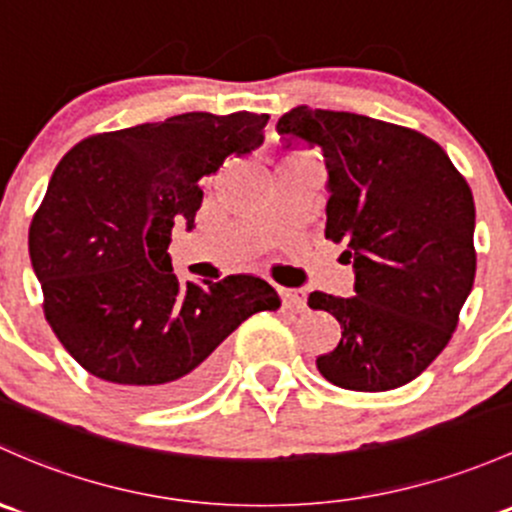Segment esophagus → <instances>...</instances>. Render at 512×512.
<instances>
[{"label": "esophagus", "mask_w": 512, "mask_h": 512, "mask_svg": "<svg viewBox=\"0 0 512 512\" xmlns=\"http://www.w3.org/2000/svg\"><path fill=\"white\" fill-rule=\"evenodd\" d=\"M279 297H282L284 306H294V309H306V294L301 289L279 287Z\"/></svg>", "instance_id": "34e87169"}]
</instances>
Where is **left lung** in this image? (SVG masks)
<instances>
[{"label":"left lung","instance_id":"obj_1","mask_svg":"<svg viewBox=\"0 0 512 512\" xmlns=\"http://www.w3.org/2000/svg\"><path fill=\"white\" fill-rule=\"evenodd\" d=\"M284 149L319 147L326 238L346 242L353 297L311 292L341 324L316 358L328 383L355 392L407 385L444 351L476 277L471 188L437 142L353 112L297 105L277 122Z\"/></svg>","mask_w":512,"mask_h":512}]
</instances>
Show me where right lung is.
Masks as SVG:
<instances>
[{"mask_svg": "<svg viewBox=\"0 0 512 512\" xmlns=\"http://www.w3.org/2000/svg\"><path fill=\"white\" fill-rule=\"evenodd\" d=\"M270 115L184 112L93 134L48 181L29 228L43 311L58 341L134 405H174L206 390L223 341L257 311L279 309L270 282L230 274L186 282L169 255L174 220L201 208L198 181L265 142Z\"/></svg>", "mask_w": 512, "mask_h": 512, "instance_id": "add662e5", "label": "right lung"}]
</instances>
